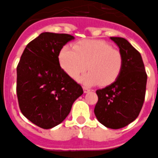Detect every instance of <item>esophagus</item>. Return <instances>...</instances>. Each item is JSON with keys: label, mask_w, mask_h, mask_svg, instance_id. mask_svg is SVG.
Segmentation results:
<instances>
[{"label": "esophagus", "mask_w": 158, "mask_h": 158, "mask_svg": "<svg viewBox=\"0 0 158 158\" xmlns=\"http://www.w3.org/2000/svg\"><path fill=\"white\" fill-rule=\"evenodd\" d=\"M83 91H84V93H85V94L89 93V92L90 91V89H89V88L86 87V86H83Z\"/></svg>", "instance_id": "obj_1"}]
</instances>
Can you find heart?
I'll list each match as a JSON object with an SVG mask.
<instances>
[{"label":"heart","mask_w":158,"mask_h":158,"mask_svg":"<svg viewBox=\"0 0 158 158\" xmlns=\"http://www.w3.org/2000/svg\"><path fill=\"white\" fill-rule=\"evenodd\" d=\"M59 63L65 73L76 79L87 64L89 72L81 76L79 82L85 86L100 82L109 85L121 73L123 56L118 49L103 40H82L74 45H64L59 52Z\"/></svg>","instance_id":"1"}]
</instances>
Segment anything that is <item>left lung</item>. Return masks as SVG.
Masks as SVG:
<instances>
[{
  "label": "left lung",
  "instance_id": "1",
  "mask_svg": "<svg viewBox=\"0 0 158 158\" xmlns=\"http://www.w3.org/2000/svg\"><path fill=\"white\" fill-rule=\"evenodd\" d=\"M123 56V67L117 79L96 91L98 101L94 114L102 124L120 129L139 116L146 94L147 75L141 54L123 38L110 37Z\"/></svg>",
  "mask_w": 158,
  "mask_h": 158
}]
</instances>
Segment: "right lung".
I'll use <instances>...</instances> for the list:
<instances>
[{
    "instance_id": "1",
    "label": "right lung",
    "mask_w": 158,
    "mask_h": 158,
    "mask_svg": "<svg viewBox=\"0 0 158 158\" xmlns=\"http://www.w3.org/2000/svg\"><path fill=\"white\" fill-rule=\"evenodd\" d=\"M75 39L68 34L44 32L26 46L17 66L16 93L23 115L44 129L64 120L82 86L60 68L59 52Z\"/></svg>"
}]
</instances>
